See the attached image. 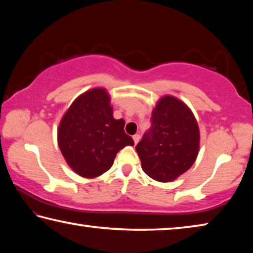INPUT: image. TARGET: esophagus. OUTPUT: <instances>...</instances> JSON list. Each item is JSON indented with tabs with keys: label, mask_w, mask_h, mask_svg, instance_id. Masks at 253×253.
<instances>
[{
	"label": "esophagus",
	"mask_w": 253,
	"mask_h": 253,
	"mask_svg": "<svg viewBox=\"0 0 253 253\" xmlns=\"http://www.w3.org/2000/svg\"><path fill=\"white\" fill-rule=\"evenodd\" d=\"M132 139H134V143L135 144H137L139 142V139H140V136L138 135V134H135L134 136H132Z\"/></svg>",
	"instance_id": "1"
}]
</instances>
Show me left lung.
Instances as JSON below:
<instances>
[{
	"label": "left lung",
	"mask_w": 253,
	"mask_h": 253,
	"mask_svg": "<svg viewBox=\"0 0 253 253\" xmlns=\"http://www.w3.org/2000/svg\"><path fill=\"white\" fill-rule=\"evenodd\" d=\"M199 149L193 113L176 97H162L153 109L151 128L136 146L144 172L155 181L172 182L194 164Z\"/></svg>",
	"instance_id": "left-lung-1"
}]
</instances>
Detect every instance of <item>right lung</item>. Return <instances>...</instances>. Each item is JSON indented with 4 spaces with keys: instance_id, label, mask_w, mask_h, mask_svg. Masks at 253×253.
I'll use <instances>...</instances> for the list:
<instances>
[{
    "instance_id": "1",
    "label": "right lung",
    "mask_w": 253,
    "mask_h": 253,
    "mask_svg": "<svg viewBox=\"0 0 253 253\" xmlns=\"http://www.w3.org/2000/svg\"><path fill=\"white\" fill-rule=\"evenodd\" d=\"M125 121L115 119L110 96L104 88L84 92L66 111L58 128V145L68 165L80 176L93 178L107 172L117 153L134 140Z\"/></svg>"
}]
</instances>
